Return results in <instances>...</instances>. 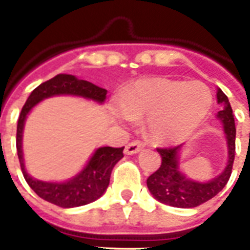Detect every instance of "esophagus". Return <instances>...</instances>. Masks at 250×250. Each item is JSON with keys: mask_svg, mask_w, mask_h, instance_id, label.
Here are the masks:
<instances>
[{"mask_svg": "<svg viewBox=\"0 0 250 250\" xmlns=\"http://www.w3.org/2000/svg\"><path fill=\"white\" fill-rule=\"evenodd\" d=\"M144 146V143L141 140H133L131 143L125 145V154H135V153H139Z\"/></svg>", "mask_w": 250, "mask_h": 250, "instance_id": "esophagus-1", "label": "esophagus"}]
</instances>
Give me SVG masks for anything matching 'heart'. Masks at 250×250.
I'll return each mask as SVG.
<instances>
[{"instance_id": "1", "label": "heart", "mask_w": 250, "mask_h": 250, "mask_svg": "<svg viewBox=\"0 0 250 250\" xmlns=\"http://www.w3.org/2000/svg\"><path fill=\"white\" fill-rule=\"evenodd\" d=\"M211 105V92L200 82L149 78L125 92L119 117L125 121L148 117L153 140L178 143L205 121Z\"/></svg>"}]
</instances>
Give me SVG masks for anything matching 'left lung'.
<instances>
[{"mask_svg":"<svg viewBox=\"0 0 250 250\" xmlns=\"http://www.w3.org/2000/svg\"><path fill=\"white\" fill-rule=\"evenodd\" d=\"M218 102L225 104V109L218 113V117L223 122V128L229 143V164L225 171L218 178L213 179L209 183H197L187 179L178 168V152L182 145L170 146V148H157L162 157V162L158 170L154 171L148 179V186L150 193L160 202L175 208H196L209 201L214 196H217L229 182L232 172L235 150H236V127L232 115V109L229 105V98L221 89L217 93Z\"/></svg>","mask_w":250,"mask_h":250,"instance_id":"left-lung-1","label":"left lung"}]
</instances>
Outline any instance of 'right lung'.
I'll return each mask as SVG.
<instances>
[{
	"label": "right lung",
	"instance_id": "add662e5",
	"mask_svg": "<svg viewBox=\"0 0 250 250\" xmlns=\"http://www.w3.org/2000/svg\"><path fill=\"white\" fill-rule=\"evenodd\" d=\"M107 90L86 80L76 79L75 76L60 74L53 79L46 80L45 83L35 88L32 93L27 98L24 106L21 107V115L18 119L17 125V152L21 172L25 182L32 188V190L44 198L45 201L60 208H76V206L86 205L101 197L110 183V175L118 161L123 157V149L104 146L96 150L93 157L90 158L79 175L66 183H46L32 179L27 174L23 164V152H21V132L27 114L31 111L37 102L50 96L56 94H75L85 98H92L94 101L104 102Z\"/></svg>",
	"mask_w": 250,
	"mask_h": 250
}]
</instances>
